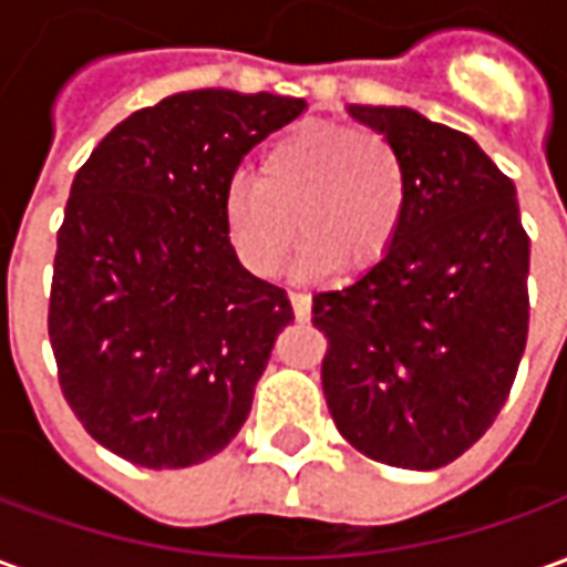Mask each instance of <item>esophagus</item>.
Here are the masks:
<instances>
[{
  "instance_id": "34e87169",
  "label": "esophagus",
  "mask_w": 567,
  "mask_h": 567,
  "mask_svg": "<svg viewBox=\"0 0 567 567\" xmlns=\"http://www.w3.org/2000/svg\"><path fill=\"white\" fill-rule=\"evenodd\" d=\"M291 307H295L297 321H307L309 316H312V300H309V295H300V291H295V295H291Z\"/></svg>"
}]
</instances>
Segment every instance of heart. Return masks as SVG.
<instances>
[{
  "mask_svg": "<svg viewBox=\"0 0 567 567\" xmlns=\"http://www.w3.org/2000/svg\"><path fill=\"white\" fill-rule=\"evenodd\" d=\"M224 227L255 276L282 270L297 236V270L321 279L343 264L368 270L401 234L406 166L389 136L370 127L307 124L260 157V182L236 175L224 190Z\"/></svg>",
  "mask_w": 567,
  "mask_h": 567,
  "instance_id": "heart-1",
  "label": "heart"
}]
</instances>
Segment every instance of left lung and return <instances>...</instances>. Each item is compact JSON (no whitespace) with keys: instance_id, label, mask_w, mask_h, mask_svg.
<instances>
[{"instance_id":"left-lung-1","label":"left lung","mask_w":567,"mask_h":567,"mask_svg":"<svg viewBox=\"0 0 567 567\" xmlns=\"http://www.w3.org/2000/svg\"><path fill=\"white\" fill-rule=\"evenodd\" d=\"M394 142L406 215L389 255L312 297L321 389L368 458L434 471L471 450L511 394L528 337V236L516 187L471 136L406 105H346Z\"/></svg>"}]
</instances>
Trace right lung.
<instances>
[{"instance_id": "obj_1", "label": "right lung", "mask_w": 567, "mask_h": 567, "mask_svg": "<svg viewBox=\"0 0 567 567\" xmlns=\"http://www.w3.org/2000/svg\"><path fill=\"white\" fill-rule=\"evenodd\" d=\"M303 112L276 93H173L124 117L75 175L48 333L72 413L121 458L190 467L251 413L295 309L239 264L221 203L248 151Z\"/></svg>"}]
</instances>
